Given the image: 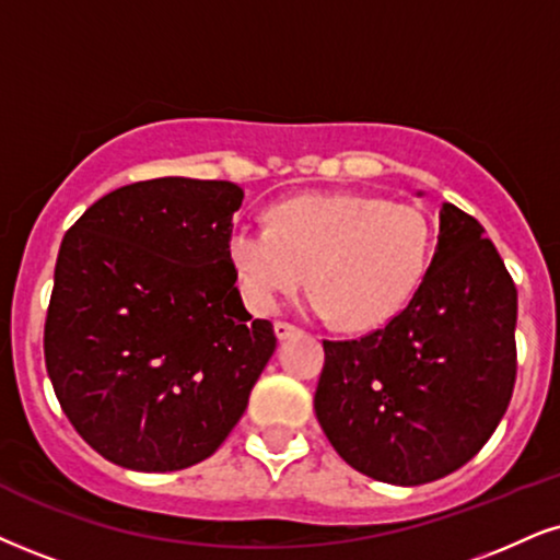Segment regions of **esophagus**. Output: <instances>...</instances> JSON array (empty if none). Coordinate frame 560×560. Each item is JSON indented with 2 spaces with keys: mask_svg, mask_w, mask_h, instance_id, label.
<instances>
[{
  "mask_svg": "<svg viewBox=\"0 0 560 560\" xmlns=\"http://www.w3.org/2000/svg\"><path fill=\"white\" fill-rule=\"evenodd\" d=\"M299 332V327L291 322H275V335H278V340H288V337H293Z\"/></svg>",
  "mask_w": 560,
  "mask_h": 560,
  "instance_id": "34e87169",
  "label": "esophagus"
}]
</instances>
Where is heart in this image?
<instances>
[{
	"instance_id": "b5f03b06",
	"label": "heart",
	"mask_w": 560,
	"mask_h": 560,
	"mask_svg": "<svg viewBox=\"0 0 560 560\" xmlns=\"http://www.w3.org/2000/svg\"><path fill=\"white\" fill-rule=\"evenodd\" d=\"M436 228L423 207L374 195H301L269 210V228L238 223L228 238L241 293L269 314L306 282L312 308L348 329H374L423 285Z\"/></svg>"
}]
</instances>
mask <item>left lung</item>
I'll return each mask as SVG.
<instances>
[{
  "label": "left lung",
  "mask_w": 560,
  "mask_h": 560,
  "mask_svg": "<svg viewBox=\"0 0 560 560\" xmlns=\"http://www.w3.org/2000/svg\"><path fill=\"white\" fill-rule=\"evenodd\" d=\"M486 228L439 210L423 285L382 329L324 340L314 410L369 478L423 486L459 470L501 423L516 382V288Z\"/></svg>",
  "instance_id": "obj_1"
}]
</instances>
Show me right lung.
Wrapping results in <instances>:
<instances>
[{
  "label": "right lung",
  "mask_w": 560,
  "mask_h": 560,
  "mask_svg": "<svg viewBox=\"0 0 560 560\" xmlns=\"http://www.w3.org/2000/svg\"><path fill=\"white\" fill-rule=\"evenodd\" d=\"M241 199L231 182L153 178L65 233L46 371L74 431L114 465L171 472L215 454L278 348L228 254Z\"/></svg>",
  "instance_id": "right-lung-1"
}]
</instances>
